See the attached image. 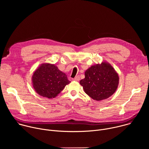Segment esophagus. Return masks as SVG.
<instances>
[{"mask_svg":"<svg viewBox=\"0 0 149 149\" xmlns=\"http://www.w3.org/2000/svg\"><path fill=\"white\" fill-rule=\"evenodd\" d=\"M72 80H73V81H78L79 80V77L78 75H77V76H76L74 78H73Z\"/></svg>","mask_w":149,"mask_h":149,"instance_id":"esophagus-1","label":"esophagus"}]
</instances>
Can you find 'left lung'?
I'll return each mask as SVG.
<instances>
[{
	"instance_id": "8db88e82",
	"label": "left lung",
	"mask_w": 149,
	"mask_h": 149,
	"mask_svg": "<svg viewBox=\"0 0 149 149\" xmlns=\"http://www.w3.org/2000/svg\"><path fill=\"white\" fill-rule=\"evenodd\" d=\"M79 84L89 97L101 101L109 98L116 92L119 77L110 63L104 61L88 68Z\"/></svg>"
}]
</instances>
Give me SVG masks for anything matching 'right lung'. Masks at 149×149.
Here are the masks:
<instances>
[{"instance_id":"right-lung-1","label":"right lung","mask_w":149,"mask_h":149,"mask_svg":"<svg viewBox=\"0 0 149 149\" xmlns=\"http://www.w3.org/2000/svg\"><path fill=\"white\" fill-rule=\"evenodd\" d=\"M66 74L54 64L43 63L33 72L32 84L40 96L52 99L56 97L70 83Z\"/></svg>"}]
</instances>
